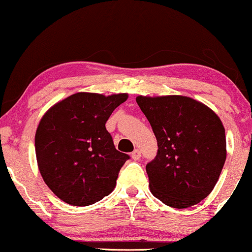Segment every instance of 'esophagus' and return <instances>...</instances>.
I'll return each instance as SVG.
<instances>
[{
    "instance_id": "34e87169",
    "label": "esophagus",
    "mask_w": 252,
    "mask_h": 252,
    "mask_svg": "<svg viewBox=\"0 0 252 252\" xmlns=\"http://www.w3.org/2000/svg\"><path fill=\"white\" fill-rule=\"evenodd\" d=\"M130 156H132V158L134 160H139L140 159V157H141V153H140V150L139 149H135L132 153V155H130Z\"/></svg>"
}]
</instances>
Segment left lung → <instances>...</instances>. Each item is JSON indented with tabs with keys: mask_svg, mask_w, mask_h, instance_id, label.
Masks as SVG:
<instances>
[{
	"mask_svg": "<svg viewBox=\"0 0 252 252\" xmlns=\"http://www.w3.org/2000/svg\"><path fill=\"white\" fill-rule=\"evenodd\" d=\"M157 140V155L147 164L149 187L168 206L185 209L204 199L218 181L226 160L221 120L187 96H137Z\"/></svg>",
	"mask_w": 252,
	"mask_h": 252,
	"instance_id": "8db88e82",
	"label": "left lung"
}]
</instances>
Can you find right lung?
<instances>
[{
  "label": "right lung",
  "instance_id": "right-lung-1",
  "mask_svg": "<svg viewBox=\"0 0 252 252\" xmlns=\"http://www.w3.org/2000/svg\"><path fill=\"white\" fill-rule=\"evenodd\" d=\"M127 97L77 93L42 117L35 134L37 165L43 181L62 201L87 206L116 187L129 156L116 149L105 123Z\"/></svg>",
  "mask_w": 252,
  "mask_h": 252
}]
</instances>
